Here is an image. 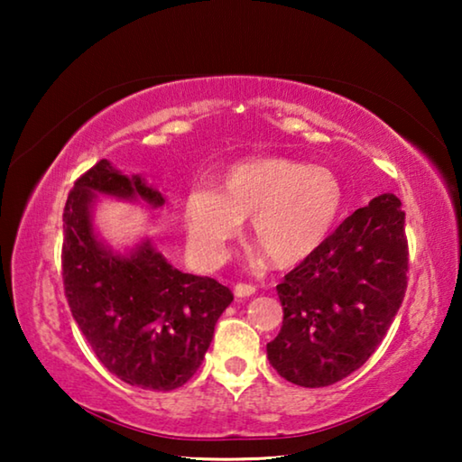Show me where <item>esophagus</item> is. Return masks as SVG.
Wrapping results in <instances>:
<instances>
[{"label":"esophagus","mask_w":462,"mask_h":462,"mask_svg":"<svg viewBox=\"0 0 462 462\" xmlns=\"http://www.w3.org/2000/svg\"><path fill=\"white\" fill-rule=\"evenodd\" d=\"M256 291L254 285H248V283H238L236 287H234V295L236 297H248L253 295Z\"/></svg>","instance_id":"34e87169"}]
</instances>
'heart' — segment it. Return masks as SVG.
Here are the masks:
<instances>
[{"instance_id": "1", "label": "heart", "mask_w": 462, "mask_h": 462, "mask_svg": "<svg viewBox=\"0 0 462 462\" xmlns=\"http://www.w3.org/2000/svg\"><path fill=\"white\" fill-rule=\"evenodd\" d=\"M342 208V187L332 171L267 156L234 165L220 191L191 189L185 224L193 254L214 264L250 217V236L277 267H293L322 246Z\"/></svg>"}]
</instances>
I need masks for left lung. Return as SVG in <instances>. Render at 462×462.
<instances>
[{"label": "left lung", "instance_id": "1", "mask_svg": "<svg viewBox=\"0 0 462 462\" xmlns=\"http://www.w3.org/2000/svg\"><path fill=\"white\" fill-rule=\"evenodd\" d=\"M405 212L393 193L350 214L277 285L283 326L267 344L281 377L326 387L363 366L408 287Z\"/></svg>", "mask_w": 462, "mask_h": 462}]
</instances>
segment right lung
Here are the masks:
<instances>
[{"instance_id":"1","label":"right lung","mask_w":462,"mask_h":462,"mask_svg":"<svg viewBox=\"0 0 462 462\" xmlns=\"http://www.w3.org/2000/svg\"><path fill=\"white\" fill-rule=\"evenodd\" d=\"M97 195L165 206L144 177L99 161L79 177L62 214V283L77 326L99 363L128 385L171 391L206 356L214 328L234 295L216 279L175 269L144 238L118 253L97 236Z\"/></svg>"}]
</instances>
